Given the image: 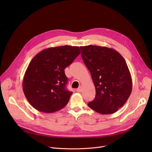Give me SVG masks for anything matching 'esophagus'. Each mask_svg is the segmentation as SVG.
Wrapping results in <instances>:
<instances>
[{"instance_id":"1","label":"esophagus","mask_w":152,"mask_h":152,"mask_svg":"<svg viewBox=\"0 0 152 152\" xmlns=\"http://www.w3.org/2000/svg\"><path fill=\"white\" fill-rule=\"evenodd\" d=\"M81 91H82V87H81V86H79V88H77V89H76V91H77V92H81Z\"/></svg>"}]
</instances>
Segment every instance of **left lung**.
Instances as JSON below:
<instances>
[{"label": "left lung", "mask_w": 152, "mask_h": 152, "mask_svg": "<svg viewBox=\"0 0 152 152\" xmlns=\"http://www.w3.org/2000/svg\"><path fill=\"white\" fill-rule=\"evenodd\" d=\"M80 49L96 92L94 100L87 105L102 115L115 113L132 92V77L125 60L118 52L106 47L89 45Z\"/></svg>", "instance_id": "1"}]
</instances>
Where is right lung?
Segmentation results:
<instances>
[{"mask_svg":"<svg viewBox=\"0 0 152 152\" xmlns=\"http://www.w3.org/2000/svg\"><path fill=\"white\" fill-rule=\"evenodd\" d=\"M80 54L77 46L50 47L30 61L23 80V90L30 104L51 113L65 107L73 94L66 89L65 69Z\"/></svg>","mask_w":152,"mask_h":152,"instance_id":"obj_1","label":"right lung"}]
</instances>
